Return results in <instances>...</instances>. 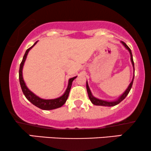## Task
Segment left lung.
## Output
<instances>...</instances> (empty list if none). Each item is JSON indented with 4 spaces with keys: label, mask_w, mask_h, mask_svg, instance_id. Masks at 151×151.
<instances>
[{
    "label": "left lung",
    "mask_w": 151,
    "mask_h": 151,
    "mask_svg": "<svg viewBox=\"0 0 151 151\" xmlns=\"http://www.w3.org/2000/svg\"><path fill=\"white\" fill-rule=\"evenodd\" d=\"M120 43H121L122 45H123L124 47H125V49H126L127 50L129 51V54H130V61H131V64L132 65V67H133V73H135V68H134V62H133V59H132V54L131 50H130V48H129L128 46H127V44H125V43H124L123 41H121ZM134 75H135V74H134ZM133 79H134V76H133V77H132L131 82H130V84L128 85L127 88L125 89V92H124L123 93H122L121 95L120 96V97H117L116 100H112V101L101 100V99L97 98V97H95L94 96H93L92 92H91L90 89H89V87L88 85V82H87H87H86V87H87V94H88V97H89V100H90L91 102H92V103L94 105L105 106V107H112V106H115L116 105H117V104H119L120 102H121L122 101L127 97V95L128 94L129 92H130V89H131L132 83H133Z\"/></svg>",
    "instance_id": "obj_1"
}]
</instances>
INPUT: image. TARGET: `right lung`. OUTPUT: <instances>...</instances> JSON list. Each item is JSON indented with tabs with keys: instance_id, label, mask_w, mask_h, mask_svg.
<instances>
[{
	"instance_id": "right-lung-1",
	"label": "right lung",
	"mask_w": 151,
	"mask_h": 151,
	"mask_svg": "<svg viewBox=\"0 0 151 151\" xmlns=\"http://www.w3.org/2000/svg\"><path fill=\"white\" fill-rule=\"evenodd\" d=\"M38 41L35 42V44H34L32 46L28 49L26 51L24 57H23V60L21 62V64H20V69H19V82L20 84H21V89H22V92L25 97H26L28 100L30 102L33 104L34 105L36 106L39 108L41 109V110H54V109L59 108L61 107L62 105H64V104L65 103L66 101H67L68 96H69V92H70L71 87H72V82L74 81V79L77 78V76L76 77H72L69 79V82H68V85L67 87V89L65 90L64 93L62 94L60 97H57L55 99H49V100H46V99H42L41 97H39V96H37L33 92H31L30 89L28 88V87L26 86V82H24V77H23V68H24V63L26 62V57H27L28 54H29V51L34 47V46L37 44Z\"/></svg>"
}]
</instances>
